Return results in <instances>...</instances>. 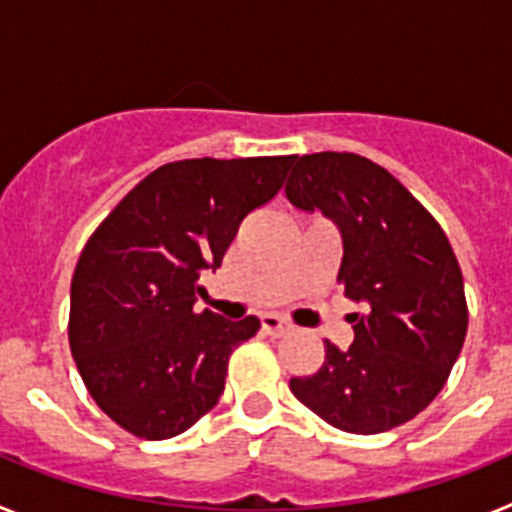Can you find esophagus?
Instances as JSON below:
<instances>
[{"instance_id": "obj_1", "label": "esophagus", "mask_w": 512, "mask_h": 512, "mask_svg": "<svg viewBox=\"0 0 512 512\" xmlns=\"http://www.w3.org/2000/svg\"><path fill=\"white\" fill-rule=\"evenodd\" d=\"M289 328H292V325H289L282 315H274V312H266V315H261V330H264L266 336L279 338V336H284Z\"/></svg>"}]
</instances>
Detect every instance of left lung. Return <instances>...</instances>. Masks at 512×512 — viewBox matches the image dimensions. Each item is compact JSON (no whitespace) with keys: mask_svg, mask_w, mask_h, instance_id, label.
I'll return each mask as SVG.
<instances>
[{"mask_svg":"<svg viewBox=\"0 0 512 512\" xmlns=\"http://www.w3.org/2000/svg\"><path fill=\"white\" fill-rule=\"evenodd\" d=\"M287 200L341 230L343 295L354 343L325 341V361L289 390L346 433L390 431L433 402L467 338L459 261L433 215L395 176L356 153L292 158Z\"/></svg>","mask_w":512,"mask_h":512,"instance_id":"left-lung-1","label":"left lung"}]
</instances>
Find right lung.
Instances as JSON below:
<instances>
[{"mask_svg":"<svg viewBox=\"0 0 512 512\" xmlns=\"http://www.w3.org/2000/svg\"><path fill=\"white\" fill-rule=\"evenodd\" d=\"M295 156L187 158L148 174L92 233L71 279L69 343L89 395L120 428L164 441L225 390L259 318L194 312L243 217L282 189Z\"/></svg>","mask_w":512,"mask_h":512,"instance_id":"1","label":"right lung"}]
</instances>
